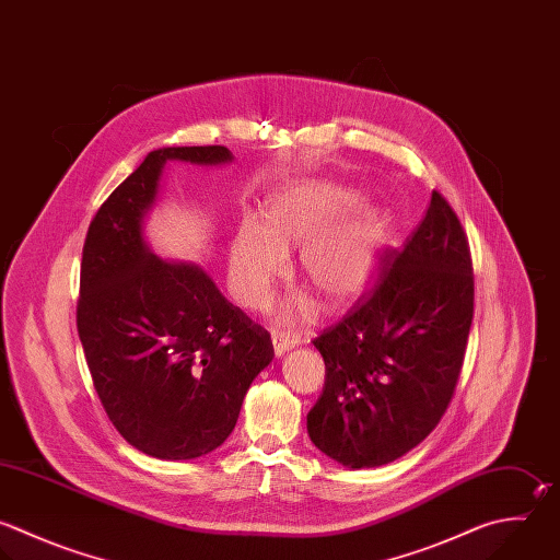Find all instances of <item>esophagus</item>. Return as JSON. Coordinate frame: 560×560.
<instances>
[{
  "label": "esophagus",
  "instance_id": "1",
  "mask_svg": "<svg viewBox=\"0 0 560 560\" xmlns=\"http://www.w3.org/2000/svg\"><path fill=\"white\" fill-rule=\"evenodd\" d=\"M271 341H273V352H276V357H282V354H287L291 348H295V339H291V337H287V335H273L271 337Z\"/></svg>",
  "mask_w": 560,
  "mask_h": 560
}]
</instances>
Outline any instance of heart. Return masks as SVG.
Segmentation results:
<instances>
[{"instance_id": "b5f03b06", "label": "heart", "mask_w": 560, "mask_h": 560, "mask_svg": "<svg viewBox=\"0 0 560 560\" xmlns=\"http://www.w3.org/2000/svg\"><path fill=\"white\" fill-rule=\"evenodd\" d=\"M361 203L359 190L324 179H300L276 190L262 221L243 219L230 241L228 276L236 300L252 311L265 308L295 247V273L310 293L291 295L280 311L284 324L308 315L313 296L326 311L359 300L389 234V214Z\"/></svg>"}]
</instances>
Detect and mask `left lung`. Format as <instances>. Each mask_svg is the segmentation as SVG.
<instances>
[{"label":"left lung","mask_w":560,"mask_h":560,"mask_svg":"<svg viewBox=\"0 0 560 560\" xmlns=\"http://www.w3.org/2000/svg\"><path fill=\"white\" fill-rule=\"evenodd\" d=\"M372 295L313 343L326 363L306 416L313 444L346 468L389 464L420 444L453 396L472 319L466 234L440 192Z\"/></svg>","instance_id":"obj_1"}]
</instances>
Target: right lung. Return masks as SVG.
Returning a JSON list of instances; mask_svg holds the SVG:
<instances>
[{"instance_id":"right-lung-1","label":"right lung","mask_w":560,"mask_h":560,"mask_svg":"<svg viewBox=\"0 0 560 560\" xmlns=\"http://www.w3.org/2000/svg\"><path fill=\"white\" fill-rule=\"evenodd\" d=\"M168 162L223 166L234 155L225 147H164L109 195L83 247L77 324L120 435L158 459H195L234 431L273 346L201 265L151 249L147 223Z\"/></svg>"}]
</instances>
